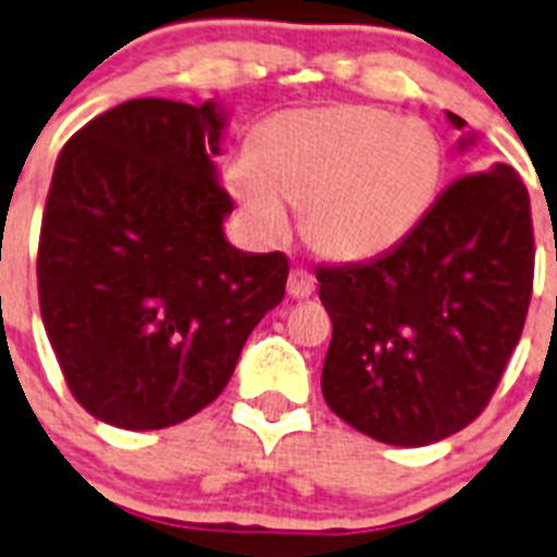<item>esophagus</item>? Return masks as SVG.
Returning a JSON list of instances; mask_svg holds the SVG:
<instances>
[{
  "mask_svg": "<svg viewBox=\"0 0 557 557\" xmlns=\"http://www.w3.org/2000/svg\"><path fill=\"white\" fill-rule=\"evenodd\" d=\"M311 292H314V274L302 269V265L292 269V274H288V294H292L294 300H306Z\"/></svg>",
  "mask_w": 557,
  "mask_h": 557,
  "instance_id": "obj_1",
  "label": "esophagus"
}]
</instances>
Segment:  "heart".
Wrapping results in <instances>:
<instances>
[{
	"mask_svg": "<svg viewBox=\"0 0 557 557\" xmlns=\"http://www.w3.org/2000/svg\"><path fill=\"white\" fill-rule=\"evenodd\" d=\"M442 144L422 121L345 104L280 112L243 149L228 181L251 226L283 235L288 205L302 209L314 249L366 260L394 249L433 207Z\"/></svg>",
	"mask_w": 557,
	"mask_h": 557,
	"instance_id": "heart-1",
	"label": "heart"
}]
</instances>
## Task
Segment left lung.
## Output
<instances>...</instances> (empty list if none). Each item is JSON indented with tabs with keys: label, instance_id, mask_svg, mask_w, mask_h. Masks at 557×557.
<instances>
[{
	"label": "left lung",
	"instance_id": "1",
	"mask_svg": "<svg viewBox=\"0 0 557 557\" xmlns=\"http://www.w3.org/2000/svg\"><path fill=\"white\" fill-rule=\"evenodd\" d=\"M532 274L530 191L507 163L456 177L387 255L320 265L334 325L322 366L329 408L396 447L459 433L487 408L521 339Z\"/></svg>",
	"mask_w": 557,
	"mask_h": 557
}]
</instances>
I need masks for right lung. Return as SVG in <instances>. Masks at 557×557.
Returning a JSON list of instances; mask_svg holds the SVG:
<instances>
[{"mask_svg":"<svg viewBox=\"0 0 557 557\" xmlns=\"http://www.w3.org/2000/svg\"><path fill=\"white\" fill-rule=\"evenodd\" d=\"M218 104L133 98L62 147L41 218V322L70 394L112 428L161 430L221 396L286 294L283 251L223 237Z\"/></svg>","mask_w":557,"mask_h":557,"instance_id":"add662e5","label":"right lung"}]
</instances>
